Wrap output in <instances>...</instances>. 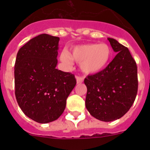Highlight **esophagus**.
I'll use <instances>...</instances> for the list:
<instances>
[{"mask_svg": "<svg viewBox=\"0 0 150 150\" xmlns=\"http://www.w3.org/2000/svg\"><path fill=\"white\" fill-rule=\"evenodd\" d=\"M76 79L77 84H80V83H82L83 82V77H82V76H76Z\"/></svg>", "mask_w": 150, "mask_h": 150, "instance_id": "34e87169", "label": "esophagus"}]
</instances>
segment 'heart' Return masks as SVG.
Wrapping results in <instances>:
<instances>
[{
    "mask_svg": "<svg viewBox=\"0 0 150 150\" xmlns=\"http://www.w3.org/2000/svg\"><path fill=\"white\" fill-rule=\"evenodd\" d=\"M112 50L106 43H87L78 45L72 49L71 53L64 50L60 60L67 67H71L73 60L80 64L82 71L86 74L100 72L109 64Z\"/></svg>",
    "mask_w": 150,
    "mask_h": 150,
    "instance_id": "1",
    "label": "heart"
}]
</instances>
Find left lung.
Wrapping results in <instances>:
<instances>
[{"instance_id": "obj_1", "label": "left lung", "mask_w": 150, "mask_h": 150, "mask_svg": "<svg viewBox=\"0 0 150 150\" xmlns=\"http://www.w3.org/2000/svg\"><path fill=\"white\" fill-rule=\"evenodd\" d=\"M118 52L105 69L85 78L86 107L90 114L103 122L122 117L131 108L137 93V67L127 47L108 38Z\"/></svg>"}]
</instances>
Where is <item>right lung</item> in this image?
Returning <instances> with one entry per match:
<instances>
[{
	"mask_svg": "<svg viewBox=\"0 0 150 150\" xmlns=\"http://www.w3.org/2000/svg\"><path fill=\"white\" fill-rule=\"evenodd\" d=\"M59 40L40 34L21 47L16 55V98L24 113L37 122L59 119L76 84L74 74L55 68Z\"/></svg>",
	"mask_w": 150,
	"mask_h": 150,
	"instance_id": "right-lung-1",
	"label": "right lung"
}]
</instances>
